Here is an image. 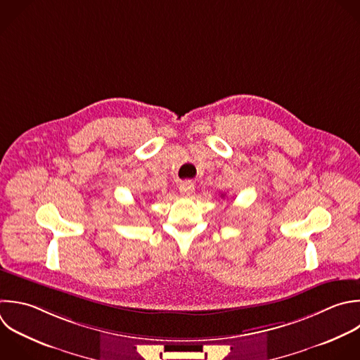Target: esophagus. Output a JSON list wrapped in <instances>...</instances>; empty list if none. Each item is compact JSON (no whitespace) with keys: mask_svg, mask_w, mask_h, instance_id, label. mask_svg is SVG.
<instances>
[{"mask_svg":"<svg viewBox=\"0 0 360 360\" xmlns=\"http://www.w3.org/2000/svg\"><path fill=\"white\" fill-rule=\"evenodd\" d=\"M180 193L181 194H184V195H190V194H193L194 193V190H195V186H194V183L191 181V180H186V181H181L180 183Z\"/></svg>","mask_w":360,"mask_h":360,"instance_id":"obj_1","label":"esophagus"}]
</instances>
